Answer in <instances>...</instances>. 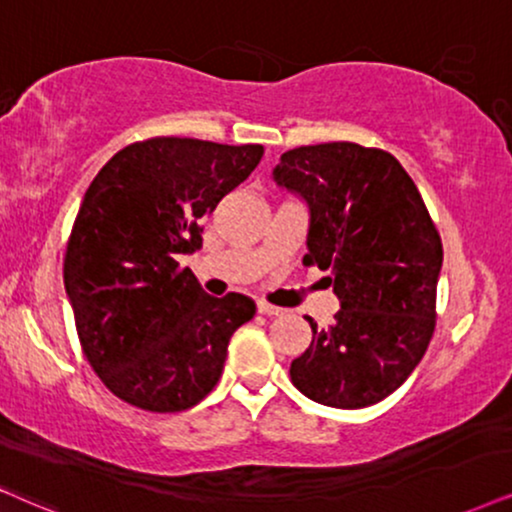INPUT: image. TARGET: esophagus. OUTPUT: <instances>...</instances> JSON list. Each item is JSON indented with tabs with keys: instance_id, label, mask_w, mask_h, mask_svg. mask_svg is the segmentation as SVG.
Returning a JSON list of instances; mask_svg holds the SVG:
<instances>
[{
	"instance_id": "34e87169",
	"label": "esophagus",
	"mask_w": 512,
	"mask_h": 512,
	"mask_svg": "<svg viewBox=\"0 0 512 512\" xmlns=\"http://www.w3.org/2000/svg\"><path fill=\"white\" fill-rule=\"evenodd\" d=\"M257 312L267 314V316H281L283 309L281 307H274V304H269L267 300H257Z\"/></svg>"
}]
</instances>
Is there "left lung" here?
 <instances>
[{
    "instance_id": "1",
    "label": "left lung",
    "mask_w": 512,
    "mask_h": 512,
    "mask_svg": "<svg viewBox=\"0 0 512 512\" xmlns=\"http://www.w3.org/2000/svg\"><path fill=\"white\" fill-rule=\"evenodd\" d=\"M274 181L309 208L304 264L328 271L340 300L333 326L290 364L304 397L364 409L404 385L435 333L442 238L392 153L352 141L281 155Z\"/></svg>"
}]
</instances>
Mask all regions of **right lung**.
Instances as JSON below:
<instances>
[{"label":"right lung","instance_id":"obj_1","mask_svg":"<svg viewBox=\"0 0 512 512\" xmlns=\"http://www.w3.org/2000/svg\"><path fill=\"white\" fill-rule=\"evenodd\" d=\"M262 153L260 144L137 141L84 193L63 281L84 357L127 404L153 413L196 406L222 375L231 335L255 316L250 297L205 293L179 257L203 245L205 217Z\"/></svg>","mask_w":512,"mask_h":512}]
</instances>
